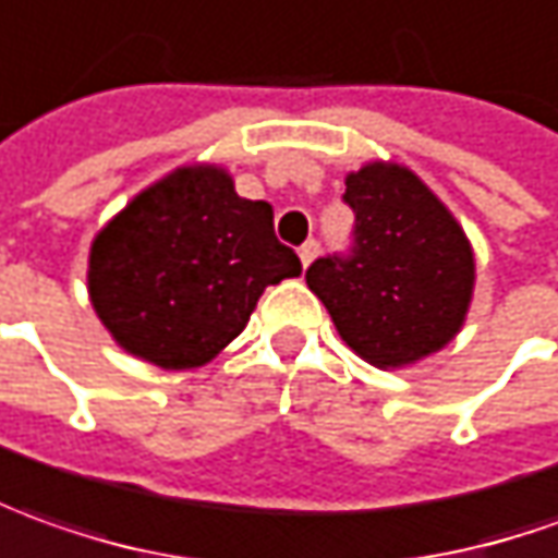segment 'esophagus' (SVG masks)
Masks as SVG:
<instances>
[{
  "mask_svg": "<svg viewBox=\"0 0 558 558\" xmlns=\"http://www.w3.org/2000/svg\"><path fill=\"white\" fill-rule=\"evenodd\" d=\"M317 253H320V244H317V241H305V244L299 247V259H302V268H308V265L317 259Z\"/></svg>",
  "mask_w": 558,
  "mask_h": 558,
  "instance_id": "1",
  "label": "esophagus"
}]
</instances>
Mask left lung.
Here are the masks:
<instances>
[{
  "instance_id": "1",
  "label": "left lung",
  "mask_w": 558,
  "mask_h": 558,
  "mask_svg": "<svg viewBox=\"0 0 558 558\" xmlns=\"http://www.w3.org/2000/svg\"><path fill=\"white\" fill-rule=\"evenodd\" d=\"M354 247L305 271L344 344L397 369L449 344L464 327L476 263L449 207L403 165L373 161L344 177Z\"/></svg>"
}]
</instances>
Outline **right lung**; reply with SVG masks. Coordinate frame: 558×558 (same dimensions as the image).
<instances>
[{
	"label": "right lung",
	"instance_id": "right-lung-1",
	"mask_svg": "<svg viewBox=\"0 0 558 558\" xmlns=\"http://www.w3.org/2000/svg\"><path fill=\"white\" fill-rule=\"evenodd\" d=\"M302 263L275 238L268 201L216 165L177 168L94 238L90 305L112 339L161 369H195L247 327L265 287Z\"/></svg>",
	"mask_w": 558,
	"mask_h": 558
}]
</instances>
